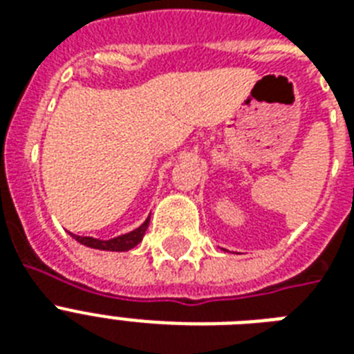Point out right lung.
<instances>
[{"mask_svg":"<svg viewBox=\"0 0 354 354\" xmlns=\"http://www.w3.org/2000/svg\"><path fill=\"white\" fill-rule=\"evenodd\" d=\"M150 216L147 221L141 224L139 227H136L133 232L124 233V235L113 236L110 241H101V239H93V236H79L73 235V239L80 244H84L88 248H93V250H104V252H128V250H132L133 246H138L139 242L143 241L145 232H147V227H149Z\"/></svg>","mask_w":354,"mask_h":354,"instance_id":"1","label":"right lung"}]
</instances>
